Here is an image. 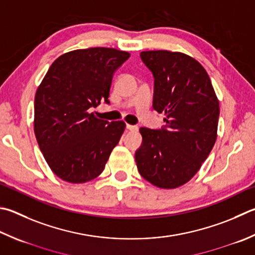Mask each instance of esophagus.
Returning <instances> with one entry per match:
<instances>
[{
	"label": "esophagus",
	"instance_id": "1",
	"mask_svg": "<svg viewBox=\"0 0 255 255\" xmlns=\"http://www.w3.org/2000/svg\"><path fill=\"white\" fill-rule=\"evenodd\" d=\"M126 128H127V130H129V131H137L138 130V127L135 126V125L127 124L126 125Z\"/></svg>",
	"mask_w": 255,
	"mask_h": 255
}]
</instances>
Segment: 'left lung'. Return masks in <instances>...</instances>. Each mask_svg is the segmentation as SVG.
<instances>
[{
    "label": "left lung",
    "instance_id": "left-lung-1",
    "mask_svg": "<svg viewBox=\"0 0 255 255\" xmlns=\"http://www.w3.org/2000/svg\"><path fill=\"white\" fill-rule=\"evenodd\" d=\"M140 58L154 76L152 107L165 114L166 126L139 129L137 168L154 186L177 188L194 177L214 146L219 99L205 69L189 55L156 50L142 51Z\"/></svg>",
    "mask_w": 255,
    "mask_h": 255
}]
</instances>
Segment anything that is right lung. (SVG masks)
I'll use <instances>...</instances> for the list:
<instances>
[{
	"instance_id": "obj_1",
	"label": "right lung",
	"mask_w": 255,
	"mask_h": 255,
	"mask_svg": "<svg viewBox=\"0 0 255 255\" xmlns=\"http://www.w3.org/2000/svg\"><path fill=\"white\" fill-rule=\"evenodd\" d=\"M130 53L113 48L73 50L51 64L36 89L34 133L51 170L79 184L103 173L126 128L90 113L108 97L114 72Z\"/></svg>"
}]
</instances>
